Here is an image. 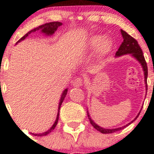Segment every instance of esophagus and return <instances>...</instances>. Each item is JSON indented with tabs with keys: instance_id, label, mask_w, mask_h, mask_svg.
<instances>
[{
	"instance_id": "34e87169",
	"label": "esophagus",
	"mask_w": 154,
	"mask_h": 154,
	"mask_svg": "<svg viewBox=\"0 0 154 154\" xmlns=\"http://www.w3.org/2000/svg\"><path fill=\"white\" fill-rule=\"evenodd\" d=\"M73 86L75 87H80V86H83V80L80 77H77L73 82Z\"/></svg>"
}]
</instances>
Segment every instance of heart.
<instances>
[{
    "instance_id": "heart-1",
    "label": "heart",
    "mask_w": 154,
    "mask_h": 154,
    "mask_svg": "<svg viewBox=\"0 0 154 154\" xmlns=\"http://www.w3.org/2000/svg\"><path fill=\"white\" fill-rule=\"evenodd\" d=\"M98 45V51L101 55L106 54L111 48L110 41L107 39L102 40V37L100 35L94 36L89 41V47L91 48H95Z\"/></svg>"
}]
</instances>
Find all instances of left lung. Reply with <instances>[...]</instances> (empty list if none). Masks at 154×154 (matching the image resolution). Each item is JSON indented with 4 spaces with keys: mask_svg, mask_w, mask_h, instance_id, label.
Segmentation results:
<instances>
[{
    "mask_svg": "<svg viewBox=\"0 0 154 154\" xmlns=\"http://www.w3.org/2000/svg\"><path fill=\"white\" fill-rule=\"evenodd\" d=\"M121 34L123 35V41L122 42L121 45L119 47L118 50L116 53V56H123V55L125 54H131L133 57H135L138 62L141 63V66H142L143 70L144 71V81H145L146 83V87H147V62H146L145 59H144V56L143 55V52L141 50V47H140L139 44H138V41L133 38L132 36L129 35V34L124 31L123 30H121ZM140 113H138V115L135 117V119L134 120H132L131 123H129V124L126 125V126H123V127L117 128V129H104V128H101L100 126H98V125L95 124L92 120L91 119L90 116L88 113V117H89V120L90 121V123L92 125L94 128L95 129H97L98 131H99L100 132L103 134H109V133H113V132H117L119 130H121V129H124L125 127H126L127 126H129V124H131L132 123H133L138 117L139 116Z\"/></svg>",
    "mask_w": 154,
    "mask_h": 154,
    "instance_id": "obj_1",
    "label": "left lung"
}]
</instances>
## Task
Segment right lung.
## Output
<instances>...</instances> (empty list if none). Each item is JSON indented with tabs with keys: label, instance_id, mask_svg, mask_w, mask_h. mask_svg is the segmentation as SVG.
<instances>
[{
	"label": "right lung",
	"instance_id": "add662e5",
	"mask_svg": "<svg viewBox=\"0 0 154 154\" xmlns=\"http://www.w3.org/2000/svg\"><path fill=\"white\" fill-rule=\"evenodd\" d=\"M62 25V22H48V23H45V24H44V25H40V26L37 27V28H34V29H32V30H31L30 31H28V32L26 34H25V35H24L23 37H22V38H20V39H19V41H17V43L20 42L21 41H22V40L25 39V37H28V36L30 34H31V33L35 32L36 31H40V30L41 31V32L44 33V34H46L47 35H52V34H54L55 31L57 30L58 27H59L60 25ZM17 43H16V44H17ZM67 92H68V89H65V90H64V92H62V97H61V99H60V102H59V108H58V109H59V111H58L57 117H56V122L54 123L53 126H52V127L50 128L49 130H47V132H43V133H40V134H32V135H35V136H44V135H48L49 133H50V132H51L52 131H53V129H55V127H56V125H57V123H58V120H59V110H60L61 105H62V102H63L64 99H65V96H66Z\"/></svg>",
	"mask_w": 154,
	"mask_h": 154
}]
</instances>
